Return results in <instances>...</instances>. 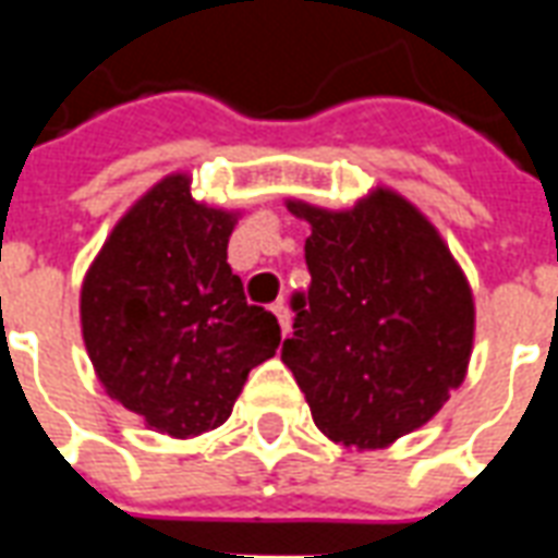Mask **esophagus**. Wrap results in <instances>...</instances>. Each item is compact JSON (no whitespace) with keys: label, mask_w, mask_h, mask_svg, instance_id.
Instances as JSON below:
<instances>
[{"label":"esophagus","mask_w":558,"mask_h":558,"mask_svg":"<svg viewBox=\"0 0 558 558\" xmlns=\"http://www.w3.org/2000/svg\"><path fill=\"white\" fill-rule=\"evenodd\" d=\"M271 314L278 316L280 328H283V335H287V331H290V311H287V302L280 299V302L271 304Z\"/></svg>","instance_id":"1"}]
</instances>
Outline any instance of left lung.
Wrapping results in <instances>:
<instances>
[{"mask_svg": "<svg viewBox=\"0 0 558 558\" xmlns=\"http://www.w3.org/2000/svg\"><path fill=\"white\" fill-rule=\"evenodd\" d=\"M311 223L307 292L280 359L331 442L374 451L418 430L466 379L475 302L439 230L391 187L352 208L287 199Z\"/></svg>", "mask_w": 558, "mask_h": 558, "instance_id": "obj_1", "label": "left lung"}]
</instances>
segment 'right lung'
Masks as SVG:
<instances>
[{
	"instance_id": "1",
	"label": "right lung",
	"mask_w": 558,
	"mask_h": 558,
	"mask_svg": "<svg viewBox=\"0 0 558 558\" xmlns=\"http://www.w3.org/2000/svg\"><path fill=\"white\" fill-rule=\"evenodd\" d=\"M239 211L191 196L170 172L119 218L80 290V326L104 391L148 430L191 439L230 418L280 326L244 302L227 263Z\"/></svg>"
}]
</instances>
